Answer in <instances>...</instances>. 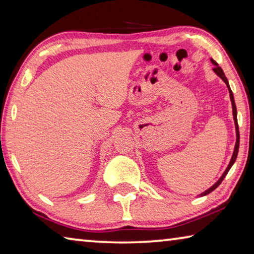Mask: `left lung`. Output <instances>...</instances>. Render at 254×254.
Instances as JSON below:
<instances>
[{"mask_svg":"<svg viewBox=\"0 0 254 254\" xmlns=\"http://www.w3.org/2000/svg\"><path fill=\"white\" fill-rule=\"evenodd\" d=\"M210 63L213 64L214 65V68L213 70L215 74H216L220 78L224 81L225 85L227 86V89H229V93H230V100H231V103H232V110H233V120H234V124H235V133H236V141H235V147H234V151H233V154H232L231 157V160H230V163L229 166L226 167V169L224 173H223V175L220 177V179L217 180L216 183H215L212 187H209L207 190H205L204 192H201V194L198 195V197H201V196H205V195H208L209 192H212L214 189H216L218 186H220L221 183L223 182V179L225 178V176L227 175V173H229L231 167L234 165V162L236 160V157H238V152H239V145H240V132H239V126H238V112H236V106H235V102H234V96H233V93H232L231 91V87H230V84H229V80H227V78L225 77V74L224 71H223L222 68L218 66V64L215 62L214 59L210 58Z\"/></svg>","mask_w":254,"mask_h":254,"instance_id":"8db88e82","label":"left lung"}]
</instances>
